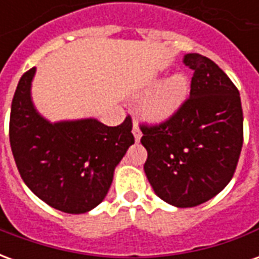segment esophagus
<instances>
[{"label":"esophagus","instance_id":"34e87169","mask_svg":"<svg viewBox=\"0 0 259 259\" xmlns=\"http://www.w3.org/2000/svg\"><path fill=\"white\" fill-rule=\"evenodd\" d=\"M133 136H135V140L136 141H140V139H141V130H140V127H139V124L136 123H133Z\"/></svg>","mask_w":259,"mask_h":259}]
</instances>
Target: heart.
Here are the masks:
<instances>
[{
	"label": "heart",
	"instance_id": "b5f03b06",
	"mask_svg": "<svg viewBox=\"0 0 259 259\" xmlns=\"http://www.w3.org/2000/svg\"><path fill=\"white\" fill-rule=\"evenodd\" d=\"M189 80L185 74L170 76L154 89L143 101L141 111L152 122H163L179 112L189 97Z\"/></svg>",
	"mask_w": 259,
	"mask_h": 259
}]
</instances>
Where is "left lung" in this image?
<instances>
[{
	"label": "left lung",
	"mask_w": 259,
	"mask_h": 259,
	"mask_svg": "<svg viewBox=\"0 0 259 259\" xmlns=\"http://www.w3.org/2000/svg\"><path fill=\"white\" fill-rule=\"evenodd\" d=\"M193 69L190 97L162 123L141 126L144 172L155 194L178 208L211 200L228 186L243 147L240 93L228 74L200 54H186Z\"/></svg>",
	"instance_id": "1"
}]
</instances>
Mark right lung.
Masks as SVG:
<instances>
[{
  "label": "right lung",
  "mask_w": 259,
  "mask_h": 259,
  "mask_svg": "<svg viewBox=\"0 0 259 259\" xmlns=\"http://www.w3.org/2000/svg\"><path fill=\"white\" fill-rule=\"evenodd\" d=\"M36 68L15 91L9 141L22 179L46 204L66 213L91 211L107 195L113 172L133 143L132 118L119 126L97 119L51 123L31 101Z\"/></svg>",
  "instance_id": "add662e5"
}]
</instances>
